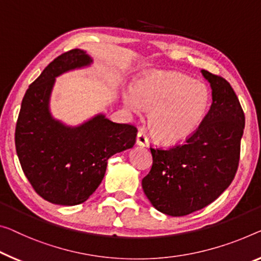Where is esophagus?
<instances>
[{
    "mask_svg": "<svg viewBox=\"0 0 261 261\" xmlns=\"http://www.w3.org/2000/svg\"><path fill=\"white\" fill-rule=\"evenodd\" d=\"M136 143H138L139 146H143V147L148 146V143H149V140H148L146 133H143V132H141V130L139 132L138 136H136Z\"/></svg>",
    "mask_w": 261,
    "mask_h": 261,
    "instance_id": "esophagus-1",
    "label": "esophagus"
}]
</instances>
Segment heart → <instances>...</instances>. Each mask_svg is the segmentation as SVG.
Returning <instances> with one entry per match:
<instances>
[{
	"label": "heart",
	"mask_w": 261,
	"mask_h": 261,
	"mask_svg": "<svg viewBox=\"0 0 261 261\" xmlns=\"http://www.w3.org/2000/svg\"><path fill=\"white\" fill-rule=\"evenodd\" d=\"M132 111L150 110L148 126L159 141L177 143L197 129L210 106V91L205 84L178 72L148 74L125 94Z\"/></svg>",
	"instance_id": "obj_1"
}]
</instances>
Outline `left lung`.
<instances>
[{
    "instance_id": "left-lung-1",
    "label": "left lung",
    "mask_w": 261,
    "mask_h": 261,
    "mask_svg": "<svg viewBox=\"0 0 261 261\" xmlns=\"http://www.w3.org/2000/svg\"><path fill=\"white\" fill-rule=\"evenodd\" d=\"M212 103L197 129L184 143L151 148L153 166L142 189L162 214L181 217L217 199L233 181L245 127L243 108L227 80L209 71Z\"/></svg>"
}]
</instances>
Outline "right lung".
Returning a JSON list of instances; mask_svg holds the SVG:
<instances>
[{
  "label": "right lung",
  "mask_w": 261,
  "mask_h": 261,
  "mask_svg": "<svg viewBox=\"0 0 261 261\" xmlns=\"http://www.w3.org/2000/svg\"><path fill=\"white\" fill-rule=\"evenodd\" d=\"M85 51L64 52L47 65L27 90L15 130V146L24 175L47 202L77 205L89 199L101 183L112 155L129 149L135 126L115 123L98 114L78 127L52 118L49 101L56 77L87 66Z\"/></svg>",
  "instance_id": "add662e5"
}]
</instances>
